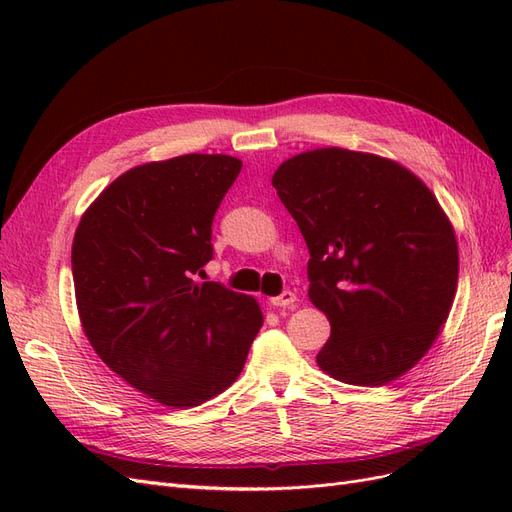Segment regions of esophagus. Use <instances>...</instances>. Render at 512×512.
<instances>
[{
    "instance_id": "1",
    "label": "esophagus",
    "mask_w": 512,
    "mask_h": 512,
    "mask_svg": "<svg viewBox=\"0 0 512 512\" xmlns=\"http://www.w3.org/2000/svg\"><path fill=\"white\" fill-rule=\"evenodd\" d=\"M294 301H297V294H294L292 290H284L282 294H277V297L271 299V305H275V307H288Z\"/></svg>"
}]
</instances>
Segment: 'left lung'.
<instances>
[{
  "label": "left lung",
  "instance_id": "obj_1",
  "mask_svg": "<svg viewBox=\"0 0 512 512\" xmlns=\"http://www.w3.org/2000/svg\"><path fill=\"white\" fill-rule=\"evenodd\" d=\"M273 188L307 243L309 301L331 322L320 369L356 386L406 374L457 290V239L436 196L401 164L339 147L286 160Z\"/></svg>",
  "mask_w": 512,
  "mask_h": 512
}]
</instances>
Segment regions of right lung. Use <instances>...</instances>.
Listing matches in <instances>:
<instances>
[{"instance_id": "add662e5", "label": "right lung", "mask_w": 512, "mask_h": 512, "mask_svg": "<svg viewBox=\"0 0 512 512\" xmlns=\"http://www.w3.org/2000/svg\"><path fill=\"white\" fill-rule=\"evenodd\" d=\"M241 166L207 153L136 166L76 228L72 277L89 344L158 404L194 408L228 389L262 327L252 297L194 280Z\"/></svg>"}]
</instances>
